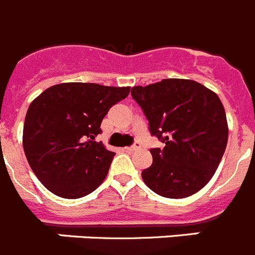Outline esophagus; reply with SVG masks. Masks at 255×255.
Listing matches in <instances>:
<instances>
[{"label": "esophagus", "mask_w": 255, "mask_h": 255, "mask_svg": "<svg viewBox=\"0 0 255 255\" xmlns=\"http://www.w3.org/2000/svg\"><path fill=\"white\" fill-rule=\"evenodd\" d=\"M139 148H140V144H139L138 142H135L134 144L130 145V147H128L126 149H128V151H136V149H139Z\"/></svg>", "instance_id": "obj_1"}]
</instances>
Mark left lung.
Listing matches in <instances>:
<instances>
[{"label":"left lung","mask_w":255,"mask_h":255,"mask_svg":"<svg viewBox=\"0 0 255 255\" xmlns=\"http://www.w3.org/2000/svg\"><path fill=\"white\" fill-rule=\"evenodd\" d=\"M149 131L164 143L152 148V165L142 171L147 187L169 199H183L214 175L228 140L225 107L214 91L193 80L165 78L134 86Z\"/></svg>","instance_id":"1"}]
</instances>
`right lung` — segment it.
<instances>
[{"label":"right lung","mask_w":255,"mask_h":255,"mask_svg":"<svg viewBox=\"0 0 255 255\" xmlns=\"http://www.w3.org/2000/svg\"><path fill=\"white\" fill-rule=\"evenodd\" d=\"M130 88L65 82L30 103L23 128V148L30 169L54 195L80 199L106 179L115 152L95 142L110 108Z\"/></svg>","instance_id":"1"}]
</instances>
